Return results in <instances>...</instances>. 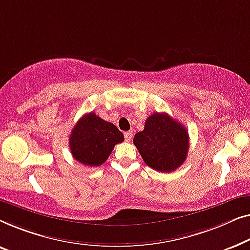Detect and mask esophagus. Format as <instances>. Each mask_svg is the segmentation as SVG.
Segmentation results:
<instances>
[{
	"label": "esophagus",
	"mask_w": 250,
	"mask_h": 250,
	"mask_svg": "<svg viewBox=\"0 0 250 250\" xmlns=\"http://www.w3.org/2000/svg\"><path fill=\"white\" fill-rule=\"evenodd\" d=\"M132 137H133V135H132L131 131L125 132V139L126 140V142H130V140L132 139Z\"/></svg>",
	"instance_id": "esophagus-1"
}]
</instances>
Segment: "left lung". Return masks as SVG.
Instances as JSON below:
<instances>
[{
  "mask_svg": "<svg viewBox=\"0 0 250 250\" xmlns=\"http://www.w3.org/2000/svg\"><path fill=\"white\" fill-rule=\"evenodd\" d=\"M133 144L149 167L172 172L186 161L189 149L187 129L167 113H153L145 128L137 132Z\"/></svg>",
  "mask_w": 250,
  "mask_h": 250,
  "instance_id": "8db88e82",
  "label": "left lung"
}]
</instances>
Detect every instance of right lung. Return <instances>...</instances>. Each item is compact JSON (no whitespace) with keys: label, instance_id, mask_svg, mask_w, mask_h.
Wrapping results in <instances>:
<instances>
[{"label":"right lung","instance_id":"obj_1","mask_svg":"<svg viewBox=\"0 0 250 250\" xmlns=\"http://www.w3.org/2000/svg\"><path fill=\"white\" fill-rule=\"evenodd\" d=\"M124 140V133L113 124L90 112L77 122L70 135L69 145L72 156L79 163L100 167L107 160L114 146Z\"/></svg>","mask_w":250,"mask_h":250}]
</instances>
